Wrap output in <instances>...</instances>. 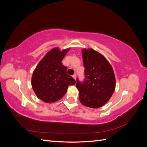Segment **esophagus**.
Returning a JSON list of instances; mask_svg holds the SVG:
<instances>
[{
  "instance_id": "obj_1",
  "label": "esophagus",
  "mask_w": 147,
  "mask_h": 147,
  "mask_svg": "<svg viewBox=\"0 0 147 147\" xmlns=\"http://www.w3.org/2000/svg\"><path fill=\"white\" fill-rule=\"evenodd\" d=\"M72 77H73L75 80H76V75L74 74V75H72Z\"/></svg>"
}]
</instances>
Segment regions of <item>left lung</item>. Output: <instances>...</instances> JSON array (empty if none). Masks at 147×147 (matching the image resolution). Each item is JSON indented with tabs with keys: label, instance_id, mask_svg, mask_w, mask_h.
<instances>
[{
	"label": "left lung",
	"instance_id": "left-lung-1",
	"mask_svg": "<svg viewBox=\"0 0 147 147\" xmlns=\"http://www.w3.org/2000/svg\"><path fill=\"white\" fill-rule=\"evenodd\" d=\"M84 81L77 79L79 100L82 105L97 109L105 105L115 90L116 80L113 69L100 53L92 48L82 50Z\"/></svg>",
	"mask_w": 147,
	"mask_h": 147
}]
</instances>
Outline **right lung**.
<instances>
[{
  "mask_svg": "<svg viewBox=\"0 0 147 147\" xmlns=\"http://www.w3.org/2000/svg\"><path fill=\"white\" fill-rule=\"evenodd\" d=\"M69 48L60 51L58 48L51 50L34 70L31 84L35 94L43 102L51 103L61 99L69 85L76 83L67 74V67L62 61Z\"/></svg>",
  "mask_w": 147,
  "mask_h": 147,
  "instance_id": "1",
  "label": "right lung"
}]
</instances>
